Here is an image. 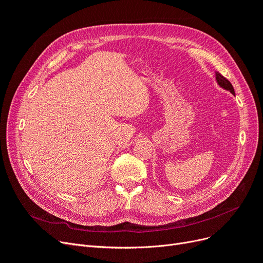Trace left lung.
Masks as SVG:
<instances>
[{"label": "left lung", "instance_id": "left-lung-1", "mask_svg": "<svg viewBox=\"0 0 263 263\" xmlns=\"http://www.w3.org/2000/svg\"><path fill=\"white\" fill-rule=\"evenodd\" d=\"M215 74H216V81H217L218 85L221 86L222 89H225V90L229 91L230 93L235 95V91H234V87H233L232 83H230L225 77H222L219 72H216Z\"/></svg>", "mask_w": 263, "mask_h": 263}]
</instances>
